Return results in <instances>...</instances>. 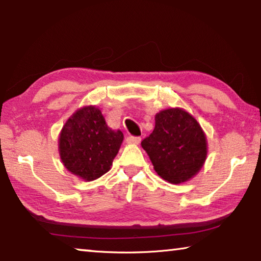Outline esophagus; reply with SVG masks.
Returning a JSON list of instances; mask_svg holds the SVG:
<instances>
[{
  "instance_id": "34e87169",
  "label": "esophagus",
  "mask_w": 261,
  "mask_h": 261,
  "mask_svg": "<svg viewBox=\"0 0 261 261\" xmlns=\"http://www.w3.org/2000/svg\"><path fill=\"white\" fill-rule=\"evenodd\" d=\"M140 140H141L140 137H135V136H129L126 138V141L130 144H139Z\"/></svg>"
}]
</instances>
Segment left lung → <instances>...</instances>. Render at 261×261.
Here are the masks:
<instances>
[{
	"mask_svg": "<svg viewBox=\"0 0 261 261\" xmlns=\"http://www.w3.org/2000/svg\"><path fill=\"white\" fill-rule=\"evenodd\" d=\"M158 175L171 184L197 175L207 156V140L199 123L180 108L161 110L155 127L141 141Z\"/></svg>",
	"mask_w": 261,
	"mask_h": 261,
	"instance_id": "8db88e82",
	"label": "left lung"
}]
</instances>
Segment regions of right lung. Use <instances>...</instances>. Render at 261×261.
Here are the masks:
<instances>
[{
	"label": "right lung",
	"instance_id": "add662e5",
	"mask_svg": "<svg viewBox=\"0 0 261 261\" xmlns=\"http://www.w3.org/2000/svg\"><path fill=\"white\" fill-rule=\"evenodd\" d=\"M120 130L107 125L101 110L86 106L73 113L62 127L61 160L70 173L90 182L110 169L123 141Z\"/></svg>",
	"mask_w": 261,
	"mask_h": 261
}]
</instances>
